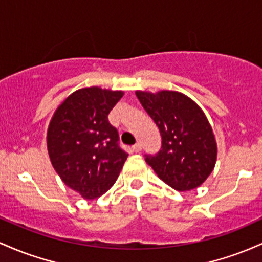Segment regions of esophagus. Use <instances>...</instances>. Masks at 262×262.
Instances as JSON below:
<instances>
[{
	"instance_id": "esophagus-1",
	"label": "esophagus",
	"mask_w": 262,
	"mask_h": 262,
	"mask_svg": "<svg viewBox=\"0 0 262 262\" xmlns=\"http://www.w3.org/2000/svg\"><path fill=\"white\" fill-rule=\"evenodd\" d=\"M141 149H142V145H141V143H136V145L132 146V151H134L135 154H139V152H141Z\"/></svg>"
}]
</instances>
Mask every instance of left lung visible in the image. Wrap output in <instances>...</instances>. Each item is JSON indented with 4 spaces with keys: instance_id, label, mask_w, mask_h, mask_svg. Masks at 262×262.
<instances>
[{
    "instance_id": "left-lung-1",
    "label": "left lung",
    "mask_w": 262,
    "mask_h": 262,
    "mask_svg": "<svg viewBox=\"0 0 262 262\" xmlns=\"http://www.w3.org/2000/svg\"><path fill=\"white\" fill-rule=\"evenodd\" d=\"M136 96L162 137L158 154L145 155L146 162L173 189L201 186L216 161L215 137L202 108L178 92H136Z\"/></svg>"
}]
</instances>
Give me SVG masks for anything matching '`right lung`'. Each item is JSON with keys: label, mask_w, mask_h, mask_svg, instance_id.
Segmentation results:
<instances>
[{"label": "right lung", "mask_w": 262, "mask_h": 262, "mask_svg": "<svg viewBox=\"0 0 262 262\" xmlns=\"http://www.w3.org/2000/svg\"><path fill=\"white\" fill-rule=\"evenodd\" d=\"M122 92L98 86L76 90L57 108L47 132L55 172L85 199H95L116 182L127 154L107 115Z\"/></svg>", "instance_id": "obj_1"}]
</instances>
